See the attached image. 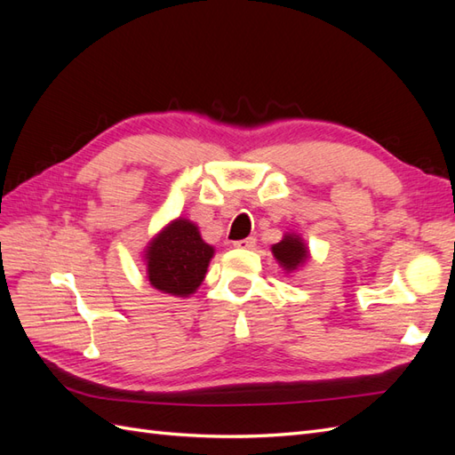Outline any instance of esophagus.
Returning <instances> with one entry per match:
<instances>
[{
  "instance_id": "obj_1",
  "label": "esophagus",
  "mask_w": 455,
  "mask_h": 455,
  "mask_svg": "<svg viewBox=\"0 0 455 455\" xmlns=\"http://www.w3.org/2000/svg\"><path fill=\"white\" fill-rule=\"evenodd\" d=\"M253 246H255V238L253 236L235 242V248H238V250H251Z\"/></svg>"
}]
</instances>
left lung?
<instances>
[{
	"label": "left lung",
	"instance_id": "obj_1",
	"mask_svg": "<svg viewBox=\"0 0 455 455\" xmlns=\"http://www.w3.org/2000/svg\"><path fill=\"white\" fill-rule=\"evenodd\" d=\"M271 251L275 255V259L278 261V265H281L286 273H294L309 258V250L306 246V242L298 235H294V232L292 235H284V238L278 243H275Z\"/></svg>",
	"mask_w": 455,
	"mask_h": 455
}]
</instances>
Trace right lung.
Here are the masks:
<instances>
[{
	"label": "right lung",
	"instance_id": "add662e5",
	"mask_svg": "<svg viewBox=\"0 0 455 455\" xmlns=\"http://www.w3.org/2000/svg\"><path fill=\"white\" fill-rule=\"evenodd\" d=\"M213 253L192 220L174 219L148 243V281L163 294L190 296L204 283Z\"/></svg>",
	"mask_w": 455,
	"mask_h": 455
}]
</instances>
